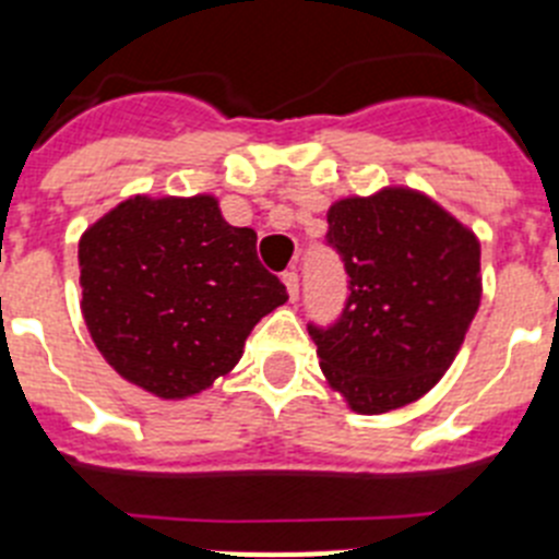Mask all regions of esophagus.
<instances>
[{
	"instance_id": "obj_1",
	"label": "esophagus",
	"mask_w": 559,
	"mask_h": 559,
	"mask_svg": "<svg viewBox=\"0 0 559 559\" xmlns=\"http://www.w3.org/2000/svg\"><path fill=\"white\" fill-rule=\"evenodd\" d=\"M283 283H285V288H288L290 302H296V299H299V274H296L294 269L285 271V274H283Z\"/></svg>"
}]
</instances>
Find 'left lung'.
Segmentation results:
<instances>
[{"mask_svg": "<svg viewBox=\"0 0 559 559\" xmlns=\"http://www.w3.org/2000/svg\"><path fill=\"white\" fill-rule=\"evenodd\" d=\"M328 246L349 276L330 328L308 324L330 386L358 414H386L437 386L481 302V246L437 201L408 187L341 199Z\"/></svg>", "mask_w": 559, "mask_h": 559, "instance_id": "obj_1", "label": "left lung"}]
</instances>
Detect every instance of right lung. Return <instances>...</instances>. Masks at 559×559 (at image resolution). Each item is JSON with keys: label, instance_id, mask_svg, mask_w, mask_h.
Returning <instances> with one entry per match:
<instances>
[{"label": "right lung", "instance_id": "right-lung-1", "mask_svg": "<svg viewBox=\"0 0 559 559\" xmlns=\"http://www.w3.org/2000/svg\"><path fill=\"white\" fill-rule=\"evenodd\" d=\"M81 310L114 372L162 400L231 372L254 324L285 305L257 260V235L218 199L133 195L83 231Z\"/></svg>", "mask_w": 559, "mask_h": 559}]
</instances>
